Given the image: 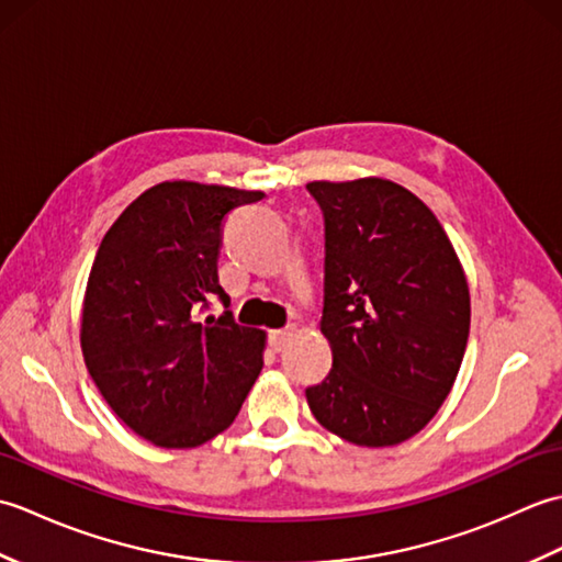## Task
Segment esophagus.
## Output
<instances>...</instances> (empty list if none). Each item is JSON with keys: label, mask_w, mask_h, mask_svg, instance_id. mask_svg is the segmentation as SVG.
Here are the masks:
<instances>
[{"label": "esophagus", "mask_w": 562, "mask_h": 562, "mask_svg": "<svg viewBox=\"0 0 562 562\" xmlns=\"http://www.w3.org/2000/svg\"><path fill=\"white\" fill-rule=\"evenodd\" d=\"M294 336V328H280V330H270V338H268V342H270V348L274 350V352H282L284 348H288V342H290V338Z\"/></svg>", "instance_id": "obj_1"}]
</instances>
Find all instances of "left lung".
<instances>
[{
	"label": "left lung",
	"instance_id": "obj_1",
	"mask_svg": "<svg viewBox=\"0 0 562 562\" xmlns=\"http://www.w3.org/2000/svg\"><path fill=\"white\" fill-rule=\"evenodd\" d=\"M306 188L326 220L321 333L333 350L308 408L350 445H401L457 381L471 326L463 266L408 188L376 176Z\"/></svg>",
	"mask_w": 562,
	"mask_h": 562
}]
</instances>
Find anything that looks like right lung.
Returning a JSON list of instances; mask_svg holds the SVG:
<instances>
[{"instance_id": "add662e5", "label": "right lung", "mask_w": 562, "mask_h": 562, "mask_svg": "<svg viewBox=\"0 0 562 562\" xmlns=\"http://www.w3.org/2000/svg\"><path fill=\"white\" fill-rule=\"evenodd\" d=\"M260 190L164 181L105 232L81 304V355L111 411L161 449H193L224 432L262 369L266 330L229 312L198 324L222 290L226 214Z\"/></svg>"}]
</instances>
